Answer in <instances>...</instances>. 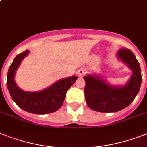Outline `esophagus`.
<instances>
[{
    "instance_id": "1",
    "label": "esophagus",
    "mask_w": 147,
    "mask_h": 147,
    "mask_svg": "<svg viewBox=\"0 0 147 147\" xmlns=\"http://www.w3.org/2000/svg\"><path fill=\"white\" fill-rule=\"evenodd\" d=\"M77 74L80 77H82V76H84L86 74V71H85L84 69H80L78 71H77Z\"/></svg>"
}]
</instances>
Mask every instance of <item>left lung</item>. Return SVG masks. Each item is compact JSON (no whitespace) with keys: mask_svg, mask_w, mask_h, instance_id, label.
<instances>
[{"mask_svg":"<svg viewBox=\"0 0 147 147\" xmlns=\"http://www.w3.org/2000/svg\"><path fill=\"white\" fill-rule=\"evenodd\" d=\"M118 59L132 71L130 80L122 86L108 84L100 76L88 74L86 81L85 98L88 106L98 112H117L132 103L141 85L142 76L139 62L130 49H121L117 53Z\"/></svg>","mask_w":147,"mask_h":147,"instance_id":"obj_1","label":"left lung"}]
</instances>
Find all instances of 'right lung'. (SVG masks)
I'll list each match as a JSON object with an SVG mask.
<instances>
[{
	"instance_id": "add662e5",
	"label": "right lung",
	"mask_w": 147,
	"mask_h": 147,
	"mask_svg": "<svg viewBox=\"0 0 147 147\" xmlns=\"http://www.w3.org/2000/svg\"><path fill=\"white\" fill-rule=\"evenodd\" d=\"M29 53V50H25L16 55L9 67L7 85L10 96L20 108L31 113L47 114L55 112L63 104L67 92L76 80L77 76L61 79L40 92H34L22 90L15 82V74L22 61Z\"/></svg>"
}]
</instances>
